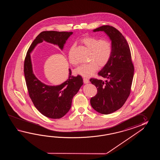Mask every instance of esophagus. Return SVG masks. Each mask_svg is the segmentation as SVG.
Returning a JSON list of instances; mask_svg holds the SVG:
<instances>
[{
    "label": "esophagus",
    "mask_w": 160,
    "mask_h": 160,
    "mask_svg": "<svg viewBox=\"0 0 160 160\" xmlns=\"http://www.w3.org/2000/svg\"><path fill=\"white\" fill-rule=\"evenodd\" d=\"M83 82L86 84V83H89V81H88V79L86 78H83Z\"/></svg>",
    "instance_id": "1"
}]
</instances>
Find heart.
I'll list each match as a JSON object with an SVG mask.
<instances>
[{
	"instance_id": "obj_1",
	"label": "heart",
	"mask_w": 160,
	"mask_h": 160,
	"mask_svg": "<svg viewBox=\"0 0 160 160\" xmlns=\"http://www.w3.org/2000/svg\"><path fill=\"white\" fill-rule=\"evenodd\" d=\"M82 42L92 51L89 57L90 62L79 66L75 69V73L84 77L93 75L100 67L105 66L109 61L112 52V45L110 41L101 40L98 38L88 37L83 38ZM74 46L68 52V60L72 65L76 66L78 61L74 55Z\"/></svg>"
}]
</instances>
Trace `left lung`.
<instances>
[{
	"mask_svg": "<svg viewBox=\"0 0 160 160\" xmlns=\"http://www.w3.org/2000/svg\"><path fill=\"white\" fill-rule=\"evenodd\" d=\"M103 31L112 42V52L106 65L98 72L105 81L90 79L97 88V94L90 99L92 108L102 114H109L120 109L130 92L134 75L129 46L125 37L116 28L102 26L93 32Z\"/></svg>",
	"mask_w": 160,
	"mask_h": 160,
	"instance_id": "left-lung-1",
	"label": "left lung"
}]
</instances>
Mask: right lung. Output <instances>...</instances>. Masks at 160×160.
Segmentation results:
<instances>
[{
    "instance_id": "obj_1",
    "label": "right lung",
    "mask_w": 160,
    "mask_h": 160,
    "mask_svg": "<svg viewBox=\"0 0 160 160\" xmlns=\"http://www.w3.org/2000/svg\"><path fill=\"white\" fill-rule=\"evenodd\" d=\"M72 32L43 31L38 35L27 51L24 60V73L28 92L35 107L43 116L52 119L63 117L70 110L72 100L83 84L81 75L72 76L68 69V79L57 86L48 85L41 82L34 74L30 54L39 43L45 41L58 46L63 50Z\"/></svg>"
}]
</instances>
